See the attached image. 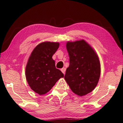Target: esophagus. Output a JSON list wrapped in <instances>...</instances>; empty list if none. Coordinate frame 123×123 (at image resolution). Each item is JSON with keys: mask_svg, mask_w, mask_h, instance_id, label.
Segmentation results:
<instances>
[{"mask_svg": "<svg viewBox=\"0 0 123 123\" xmlns=\"http://www.w3.org/2000/svg\"><path fill=\"white\" fill-rule=\"evenodd\" d=\"M66 68H62V69H61V71L62 72H63L64 74H65V72H66Z\"/></svg>", "mask_w": 123, "mask_h": 123, "instance_id": "esophagus-1", "label": "esophagus"}]
</instances>
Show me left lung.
<instances>
[{
	"label": "left lung",
	"mask_w": 123,
	"mask_h": 123,
	"mask_svg": "<svg viewBox=\"0 0 123 123\" xmlns=\"http://www.w3.org/2000/svg\"><path fill=\"white\" fill-rule=\"evenodd\" d=\"M69 66L64 79L71 90L79 96L91 92L99 81L101 68L95 51L84 40L67 42Z\"/></svg>",
	"instance_id": "left-lung-1"
}]
</instances>
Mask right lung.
<instances>
[{
  "label": "right lung",
  "instance_id": "right-lung-1",
  "mask_svg": "<svg viewBox=\"0 0 123 123\" xmlns=\"http://www.w3.org/2000/svg\"><path fill=\"white\" fill-rule=\"evenodd\" d=\"M59 42H44L34 49L25 68V76L28 85L35 92L43 95L64 77L56 68L52 56L59 47Z\"/></svg>",
  "mask_w": 123,
  "mask_h": 123
}]
</instances>
